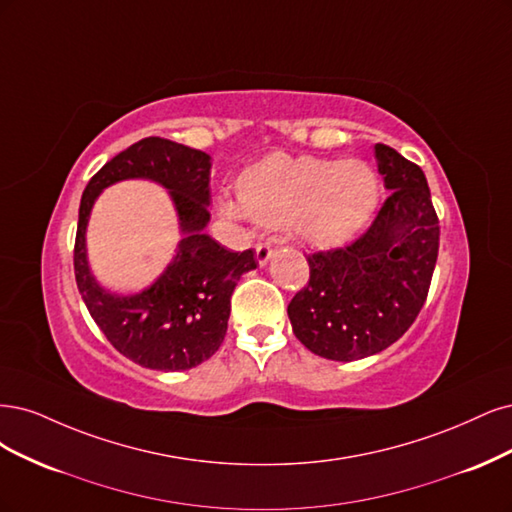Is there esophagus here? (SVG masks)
I'll use <instances>...</instances> for the list:
<instances>
[{"label":"esophagus","mask_w":512,"mask_h":512,"mask_svg":"<svg viewBox=\"0 0 512 512\" xmlns=\"http://www.w3.org/2000/svg\"><path fill=\"white\" fill-rule=\"evenodd\" d=\"M272 255H274V246L272 244H268V242H257L255 244V257L259 261V266H266Z\"/></svg>","instance_id":"esophagus-1"}]
</instances>
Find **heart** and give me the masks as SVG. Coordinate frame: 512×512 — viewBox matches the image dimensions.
I'll return each mask as SVG.
<instances>
[{
	"mask_svg": "<svg viewBox=\"0 0 512 512\" xmlns=\"http://www.w3.org/2000/svg\"><path fill=\"white\" fill-rule=\"evenodd\" d=\"M238 197H221L225 217L280 227L308 244L334 246L364 225L378 200V180L364 161L270 155L238 178Z\"/></svg>",
	"mask_w": 512,
	"mask_h": 512,
	"instance_id": "b5f03b06",
	"label": "heart"
}]
</instances>
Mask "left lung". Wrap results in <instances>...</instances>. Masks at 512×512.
Listing matches in <instances>:
<instances>
[{
  "label": "left lung",
  "mask_w": 512,
  "mask_h": 512,
  "mask_svg": "<svg viewBox=\"0 0 512 512\" xmlns=\"http://www.w3.org/2000/svg\"><path fill=\"white\" fill-rule=\"evenodd\" d=\"M374 155L389 197L351 244L306 257L310 278L287 308L298 340L334 361L374 355L402 338L438 259L440 221L423 170L387 144Z\"/></svg>",
  "instance_id": "8db88e82"
}]
</instances>
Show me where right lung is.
<instances>
[{
    "label": "right lung",
    "instance_id": "add662e5",
    "mask_svg": "<svg viewBox=\"0 0 512 512\" xmlns=\"http://www.w3.org/2000/svg\"><path fill=\"white\" fill-rule=\"evenodd\" d=\"M125 177H151L171 189L181 241L175 261L136 296H114L88 272L84 229L94 197ZM210 155L166 138H144L112 157L82 193L74 242L78 291L108 342L151 370H189L219 351L232 293L240 276L257 268L253 249L234 253L204 234L210 221Z\"/></svg>",
    "mask_w": 512,
    "mask_h": 512
}]
</instances>
